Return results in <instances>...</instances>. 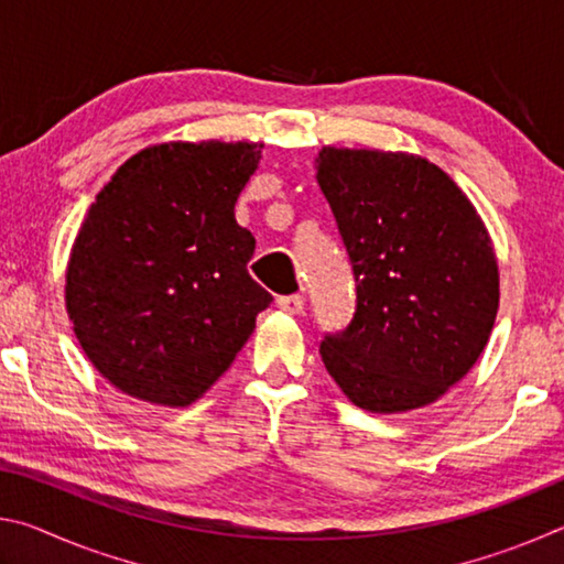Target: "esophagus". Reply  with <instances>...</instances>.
I'll use <instances>...</instances> for the list:
<instances>
[{
	"label": "esophagus",
	"instance_id": "esophagus-1",
	"mask_svg": "<svg viewBox=\"0 0 564 564\" xmlns=\"http://www.w3.org/2000/svg\"><path fill=\"white\" fill-rule=\"evenodd\" d=\"M279 308L283 313H289V316H299V313H303V308H305L303 295H281Z\"/></svg>",
	"mask_w": 564,
	"mask_h": 564
}]
</instances>
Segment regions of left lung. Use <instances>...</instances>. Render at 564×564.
Wrapping results in <instances>:
<instances>
[{
    "label": "left lung",
    "mask_w": 564,
    "mask_h": 564,
    "mask_svg": "<svg viewBox=\"0 0 564 564\" xmlns=\"http://www.w3.org/2000/svg\"><path fill=\"white\" fill-rule=\"evenodd\" d=\"M316 178L356 275L358 308L321 343L352 405L393 415L470 373L500 305L488 226L441 166L408 151L323 147Z\"/></svg>",
    "instance_id": "left-lung-1"
}]
</instances>
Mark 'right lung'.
Returning a JSON list of instances; mask_svg holds the SVG:
<instances>
[{
  "label": "right lung",
  "instance_id": "right-lung-1",
  "mask_svg": "<svg viewBox=\"0 0 564 564\" xmlns=\"http://www.w3.org/2000/svg\"><path fill=\"white\" fill-rule=\"evenodd\" d=\"M261 141H166L123 161L94 198L64 273L66 316L109 383L186 408L231 368L271 303L246 271L256 238L234 206Z\"/></svg>",
  "mask_w": 564,
  "mask_h": 564
}]
</instances>
